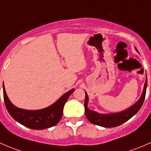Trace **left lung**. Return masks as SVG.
I'll return each instance as SVG.
<instances>
[{
  "label": "left lung",
  "mask_w": 151,
  "mask_h": 151,
  "mask_svg": "<svg viewBox=\"0 0 151 151\" xmlns=\"http://www.w3.org/2000/svg\"><path fill=\"white\" fill-rule=\"evenodd\" d=\"M136 49L138 52L137 49ZM147 78L144 84L143 91H142V95L139 99L135 102L134 105H132L130 108H127V110H123L122 112L113 113H99L97 112L91 110L88 108V97L87 93L85 91L86 97L84 101V108H85V114L88 121L93 124L100 126L102 127H115L120 126L121 124H124V122H127L129 119L133 117L142 107L145 100L146 88H147Z\"/></svg>",
  "instance_id": "obj_1"
}]
</instances>
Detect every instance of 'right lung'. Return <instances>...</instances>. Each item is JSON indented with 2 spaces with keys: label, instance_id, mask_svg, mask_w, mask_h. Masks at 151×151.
Instances as JSON below:
<instances>
[{
  "label": "right lung",
  "instance_id": "obj_1",
  "mask_svg": "<svg viewBox=\"0 0 151 151\" xmlns=\"http://www.w3.org/2000/svg\"><path fill=\"white\" fill-rule=\"evenodd\" d=\"M3 89L4 102L11 116L22 125L32 129H43L58 124L63 116L65 102L75 91V88H72L47 108L32 110L17 108L13 105L6 94L4 83H3Z\"/></svg>",
  "mask_w": 151,
  "mask_h": 151
}]
</instances>
